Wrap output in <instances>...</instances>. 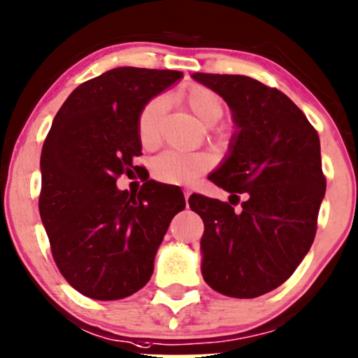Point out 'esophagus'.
Returning <instances> with one entry per match:
<instances>
[{"mask_svg":"<svg viewBox=\"0 0 358 358\" xmlns=\"http://www.w3.org/2000/svg\"><path fill=\"white\" fill-rule=\"evenodd\" d=\"M182 192H184V197H185V201H187V199H189V196H190V194H192V190H190V189H184V190H182Z\"/></svg>","mask_w":358,"mask_h":358,"instance_id":"1","label":"esophagus"}]
</instances>
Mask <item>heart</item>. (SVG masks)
Wrapping results in <instances>:
<instances>
[{"label": "heart", "mask_w": 358, "mask_h": 358, "mask_svg": "<svg viewBox=\"0 0 358 358\" xmlns=\"http://www.w3.org/2000/svg\"><path fill=\"white\" fill-rule=\"evenodd\" d=\"M180 100L187 105L203 124L210 128L215 141H225L230 129L217 122L224 117L225 101L215 90L201 83H194L180 94ZM166 110L164 96H156L148 101L139 111L138 138L145 150H156L161 143V123ZM208 169V157L197 152L164 151L151 162V176L162 184H190Z\"/></svg>", "instance_id": "1"}]
</instances>
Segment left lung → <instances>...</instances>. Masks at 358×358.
I'll return each mask as SVG.
<instances>
[{
	"instance_id": "left-lung-1",
	"label": "left lung",
	"mask_w": 358,
	"mask_h": 358,
	"mask_svg": "<svg viewBox=\"0 0 358 358\" xmlns=\"http://www.w3.org/2000/svg\"><path fill=\"white\" fill-rule=\"evenodd\" d=\"M192 77L229 103L238 127L230 156L208 176L230 202L189 197L203 222L202 276L230 298H258L294 273L314 241L326 194L319 134L275 87L245 76Z\"/></svg>"
}]
</instances>
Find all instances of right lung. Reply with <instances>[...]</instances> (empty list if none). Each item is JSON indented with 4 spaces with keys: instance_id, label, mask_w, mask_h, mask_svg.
<instances>
[{
    "instance_id": "right-lung-1",
    "label": "right lung",
    "mask_w": 358,
    "mask_h": 358,
    "mask_svg": "<svg viewBox=\"0 0 358 358\" xmlns=\"http://www.w3.org/2000/svg\"><path fill=\"white\" fill-rule=\"evenodd\" d=\"M182 77L178 71L118 67L83 82L55 115L41 155L39 213L50 253L73 289L99 301L131 296L150 281L157 247L185 201L179 189L139 171L138 117L148 101Z\"/></svg>"
}]
</instances>
